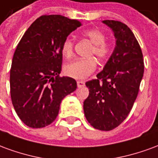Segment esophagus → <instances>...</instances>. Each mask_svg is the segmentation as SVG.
<instances>
[{
  "label": "esophagus",
  "mask_w": 158,
  "mask_h": 158,
  "mask_svg": "<svg viewBox=\"0 0 158 158\" xmlns=\"http://www.w3.org/2000/svg\"><path fill=\"white\" fill-rule=\"evenodd\" d=\"M77 85H78V87H83V86L85 85V82L84 81H78L77 82Z\"/></svg>",
  "instance_id": "1"
}]
</instances>
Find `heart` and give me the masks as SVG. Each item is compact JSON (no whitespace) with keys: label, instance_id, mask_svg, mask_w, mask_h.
<instances>
[{"label":"heart","instance_id":"b5f03b06","mask_svg":"<svg viewBox=\"0 0 158 158\" xmlns=\"http://www.w3.org/2000/svg\"><path fill=\"white\" fill-rule=\"evenodd\" d=\"M81 35L88 39L93 44L89 55L96 56L100 60L105 59L111 52V45L105 41V34L97 29H85ZM62 54L66 57H70L73 52V40L70 37L66 38L62 45ZM96 68V62L92 57L76 59L68 62L64 66V73L69 77L75 79H84L92 73Z\"/></svg>","mask_w":158,"mask_h":158}]
</instances>
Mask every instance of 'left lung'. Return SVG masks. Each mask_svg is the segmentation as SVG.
I'll return each instance as SVG.
<instances>
[{
  "label": "left lung",
  "mask_w": 158,
  "mask_h": 158,
  "mask_svg": "<svg viewBox=\"0 0 158 158\" xmlns=\"http://www.w3.org/2000/svg\"><path fill=\"white\" fill-rule=\"evenodd\" d=\"M102 23L113 30L116 45L97 79L85 83L89 93L84 102V113L95 129L109 131L132 109L144 73V61L139 43L128 26L114 20Z\"/></svg>",
  "instance_id": "1"
}]
</instances>
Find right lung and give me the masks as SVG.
<instances>
[{"label":"right lung","instance_id":"add662e5","mask_svg":"<svg viewBox=\"0 0 158 158\" xmlns=\"http://www.w3.org/2000/svg\"><path fill=\"white\" fill-rule=\"evenodd\" d=\"M81 26L61 15H44L26 30L10 70L13 107L23 123L34 129L51 124L62 99L77 88L75 79L60 77L63 40Z\"/></svg>","mask_w":158,"mask_h":158}]
</instances>
